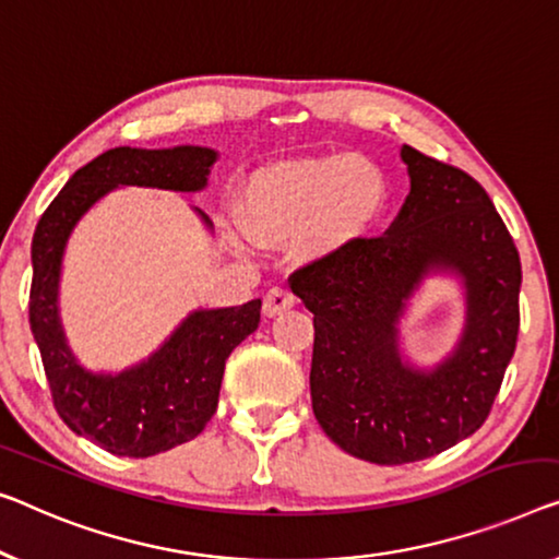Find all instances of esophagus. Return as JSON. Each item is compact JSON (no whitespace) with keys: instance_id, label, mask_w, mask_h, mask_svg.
<instances>
[{"instance_id":"1","label":"esophagus","mask_w":559,"mask_h":559,"mask_svg":"<svg viewBox=\"0 0 559 559\" xmlns=\"http://www.w3.org/2000/svg\"><path fill=\"white\" fill-rule=\"evenodd\" d=\"M294 304H296V296L290 294L286 286H273L263 298V313L265 316H278L283 311H288V308Z\"/></svg>"}]
</instances>
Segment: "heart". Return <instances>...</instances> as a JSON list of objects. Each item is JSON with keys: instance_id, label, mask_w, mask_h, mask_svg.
Here are the masks:
<instances>
[{"instance_id": "obj_1", "label": "heart", "mask_w": 559, "mask_h": 559, "mask_svg": "<svg viewBox=\"0 0 559 559\" xmlns=\"http://www.w3.org/2000/svg\"><path fill=\"white\" fill-rule=\"evenodd\" d=\"M386 200L384 173L366 157H304L258 170L246 186L243 215L255 238L306 233V251L326 255L369 238Z\"/></svg>"}]
</instances>
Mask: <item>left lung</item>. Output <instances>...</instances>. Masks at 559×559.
I'll list each match as a JSON object with an SVG mask.
<instances>
[{
    "mask_svg": "<svg viewBox=\"0 0 559 559\" xmlns=\"http://www.w3.org/2000/svg\"><path fill=\"white\" fill-rule=\"evenodd\" d=\"M412 190L384 236L290 273L313 313L311 404L331 441L364 462L409 464L477 431L492 412L520 333L518 246L472 175L402 147ZM435 267L467 288L461 346L435 372L397 356L405 298Z\"/></svg>",
    "mask_w": 559,
    "mask_h": 559,
    "instance_id": "obj_1",
    "label": "left lung"
}]
</instances>
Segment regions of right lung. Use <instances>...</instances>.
<instances>
[{"mask_svg":"<svg viewBox=\"0 0 559 559\" xmlns=\"http://www.w3.org/2000/svg\"><path fill=\"white\" fill-rule=\"evenodd\" d=\"M215 153L112 147L72 175L32 238L29 329L39 346L52 404L74 435L118 456H153L195 439L218 406L223 369L240 341L258 329L261 298L238 308L195 311L145 364L107 377L74 361L57 316L64 243L82 215L118 186L205 188Z\"/></svg>","mask_w":559,"mask_h":559,"instance_id":"add662e5","label":"right lung"}]
</instances>
